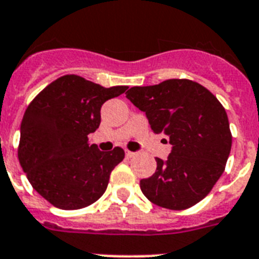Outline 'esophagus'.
I'll use <instances>...</instances> for the list:
<instances>
[{
	"label": "esophagus",
	"instance_id": "34e87169",
	"mask_svg": "<svg viewBox=\"0 0 259 259\" xmlns=\"http://www.w3.org/2000/svg\"><path fill=\"white\" fill-rule=\"evenodd\" d=\"M125 154L127 158H133V156L137 155V153H134V151H130V150H125Z\"/></svg>",
	"mask_w": 259,
	"mask_h": 259
}]
</instances>
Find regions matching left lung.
Returning <instances> with one entry per match:
<instances>
[{"label": "left lung", "mask_w": 259, "mask_h": 259, "mask_svg": "<svg viewBox=\"0 0 259 259\" xmlns=\"http://www.w3.org/2000/svg\"><path fill=\"white\" fill-rule=\"evenodd\" d=\"M126 97L146 113L154 133L168 137V159L156 160L153 177L140 182L147 199L183 210L207 196L223 175L232 149L225 108L205 87L188 79L133 87Z\"/></svg>", "instance_id": "8db88e82"}]
</instances>
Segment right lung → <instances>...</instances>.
Wrapping results in <instances>:
<instances>
[{
    "mask_svg": "<svg viewBox=\"0 0 259 259\" xmlns=\"http://www.w3.org/2000/svg\"><path fill=\"white\" fill-rule=\"evenodd\" d=\"M127 88H105L64 75L29 104L21 122L18 160L32 188L54 207L80 209L104 195L125 151H100L89 145L88 134L100 126L101 105Z\"/></svg>",
    "mask_w": 259,
    "mask_h": 259,
    "instance_id": "add662e5",
    "label": "right lung"
}]
</instances>
